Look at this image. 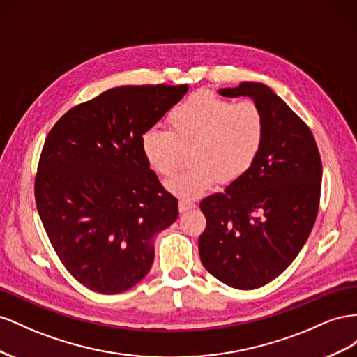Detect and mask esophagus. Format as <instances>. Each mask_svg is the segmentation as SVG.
Masks as SVG:
<instances>
[{"label":"esophagus","instance_id":"obj_1","mask_svg":"<svg viewBox=\"0 0 357 357\" xmlns=\"http://www.w3.org/2000/svg\"><path fill=\"white\" fill-rule=\"evenodd\" d=\"M195 208H196L195 203H191V202H185V200H181V202H179V212H181V213L188 212V211L195 209Z\"/></svg>","mask_w":357,"mask_h":357}]
</instances>
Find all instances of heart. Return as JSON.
I'll return each mask as SVG.
<instances>
[{
	"label": "heart",
	"instance_id": "b5f03b06",
	"mask_svg": "<svg viewBox=\"0 0 357 357\" xmlns=\"http://www.w3.org/2000/svg\"><path fill=\"white\" fill-rule=\"evenodd\" d=\"M169 130L148 128L140 148L149 167L169 176L176 170L182 149H188L192 167L166 181L170 195L185 202L197 200L220 179L231 184L247 175L259 158L266 126L261 110L252 101L233 103L200 91L173 107Z\"/></svg>",
	"mask_w": 357,
	"mask_h": 357
}]
</instances>
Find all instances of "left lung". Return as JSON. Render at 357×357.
Instances as JSON below:
<instances>
[{"label":"left lung","mask_w":357,"mask_h":357,"mask_svg":"<svg viewBox=\"0 0 357 357\" xmlns=\"http://www.w3.org/2000/svg\"><path fill=\"white\" fill-rule=\"evenodd\" d=\"M222 97H250L266 133L247 175L202 200L206 229L199 238L205 269L227 286L259 289L286 271L317 218L321 160L305 122L264 84L221 88Z\"/></svg>","instance_id":"left-lung-1"}]
</instances>
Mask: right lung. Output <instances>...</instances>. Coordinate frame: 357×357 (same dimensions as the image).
<instances>
[{"label":"right lung","mask_w":357,"mask_h":357,"mask_svg":"<svg viewBox=\"0 0 357 357\" xmlns=\"http://www.w3.org/2000/svg\"><path fill=\"white\" fill-rule=\"evenodd\" d=\"M188 85L118 86L68 110L46 137L36 203L67 271L103 294L126 291L154 261V236L178 218L140 148Z\"/></svg>","instance_id":"obj_1"}]
</instances>
